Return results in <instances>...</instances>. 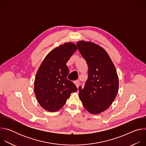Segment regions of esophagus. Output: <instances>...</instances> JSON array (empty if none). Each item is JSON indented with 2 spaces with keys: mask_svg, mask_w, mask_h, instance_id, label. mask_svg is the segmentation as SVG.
<instances>
[{
  "mask_svg": "<svg viewBox=\"0 0 146 146\" xmlns=\"http://www.w3.org/2000/svg\"><path fill=\"white\" fill-rule=\"evenodd\" d=\"M74 84H76V87L78 88V86H79V84H80V82H79V81L78 80H77V81H75L74 82Z\"/></svg>",
  "mask_w": 146,
  "mask_h": 146,
  "instance_id": "34e87169",
  "label": "esophagus"
}]
</instances>
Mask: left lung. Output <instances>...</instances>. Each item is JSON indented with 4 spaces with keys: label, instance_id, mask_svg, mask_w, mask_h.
I'll use <instances>...</instances> for the list:
<instances>
[{
    "label": "left lung",
    "instance_id": "8db88e82",
    "mask_svg": "<svg viewBox=\"0 0 146 146\" xmlns=\"http://www.w3.org/2000/svg\"><path fill=\"white\" fill-rule=\"evenodd\" d=\"M77 45L88 67L84 87H78L79 98L88 111L97 114L109 108L117 96V71L108 54L99 46L85 41Z\"/></svg>",
    "mask_w": 146,
    "mask_h": 146
}]
</instances>
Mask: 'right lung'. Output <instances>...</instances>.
I'll use <instances>...</instances> for the list:
<instances>
[{
    "mask_svg": "<svg viewBox=\"0 0 146 146\" xmlns=\"http://www.w3.org/2000/svg\"><path fill=\"white\" fill-rule=\"evenodd\" d=\"M77 47L72 43L52 50L44 58L36 75L34 91L40 106L54 112L65 105L70 94L77 91L74 83L67 78L69 69L66 64Z\"/></svg>",
    "mask_w": 146,
    "mask_h": 146,
    "instance_id": "1",
    "label": "right lung"
}]
</instances>
